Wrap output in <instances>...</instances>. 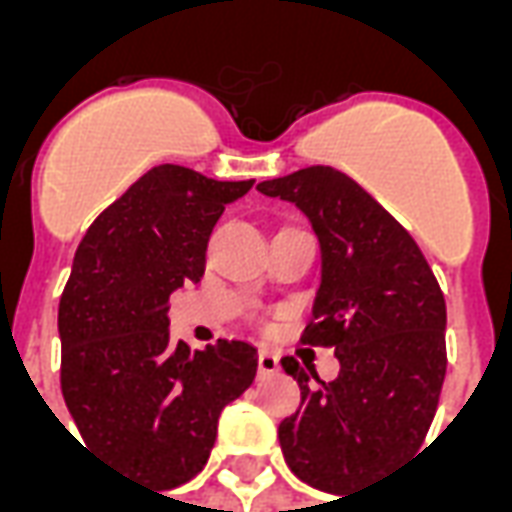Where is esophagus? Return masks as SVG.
I'll list each match as a JSON object with an SVG mask.
<instances>
[{
    "label": "esophagus",
    "mask_w": 512,
    "mask_h": 512,
    "mask_svg": "<svg viewBox=\"0 0 512 512\" xmlns=\"http://www.w3.org/2000/svg\"><path fill=\"white\" fill-rule=\"evenodd\" d=\"M279 370V359L271 351H260L257 354V373L260 376H274Z\"/></svg>",
    "instance_id": "1"
}]
</instances>
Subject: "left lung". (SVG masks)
<instances>
[{"label": "left lung", "mask_w": 512, "mask_h": 512, "mask_svg": "<svg viewBox=\"0 0 512 512\" xmlns=\"http://www.w3.org/2000/svg\"><path fill=\"white\" fill-rule=\"evenodd\" d=\"M257 191L312 222L321 288L301 343L340 359L334 381H321L312 362L282 359L301 406L282 419L279 447L299 480L345 499L428 436L447 373L444 293L406 227L340 169H299Z\"/></svg>", "instance_id": "8db88e82"}]
</instances>
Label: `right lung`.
Returning <instances> with one entry per match:
<instances>
[{
	"mask_svg": "<svg viewBox=\"0 0 512 512\" xmlns=\"http://www.w3.org/2000/svg\"><path fill=\"white\" fill-rule=\"evenodd\" d=\"M252 183L153 167L87 227L60 296L62 397L84 444L158 491L202 472L222 408L255 381L249 343L194 351L167 329L169 293L200 282L213 224Z\"/></svg>",
	"mask_w": 512,
	"mask_h": 512,
	"instance_id": "add662e5",
	"label": "right lung"
}]
</instances>
